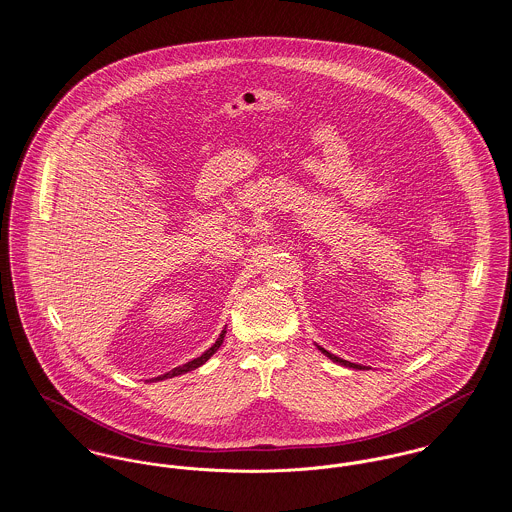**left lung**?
Listing matches in <instances>:
<instances>
[{"label": "left lung", "mask_w": 512, "mask_h": 512, "mask_svg": "<svg viewBox=\"0 0 512 512\" xmlns=\"http://www.w3.org/2000/svg\"><path fill=\"white\" fill-rule=\"evenodd\" d=\"M318 350H320L324 356H328L332 362H336V364H342V366H348V368H356V370H362V368H364V366H360V364H352V362H348V360H342V358L330 354L328 350H324V348H320V346H318Z\"/></svg>", "instance_id": "8db88e82"}]
</instances>
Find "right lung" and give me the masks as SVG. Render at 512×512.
Here are the masks:
<instances>
[{"label":"right lung","mask_w":512,"mask_h":512,"mask_svg":"<svg viewBox=\"0 0 512 512\" xmlns=\"http://www.w3.org/2000/svg\"><path fill=\"white\" fill-rule=\"evenodd\" d=\"M223 338H225V330H221V334H219V338L215 340V344H213L209 350H205L202 356H198V358H194L192 362H188V364H184V366H178V368H174V370H170V372H166V374H162V376H158V378H152L150 382H160V380H166V378H174V376L192 372L194 368H200L202 364H205V362L219 350V346L223 344Z\"/></svg>","instance_id":"obj_1"}]
</instances>
